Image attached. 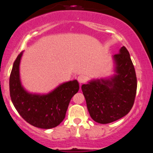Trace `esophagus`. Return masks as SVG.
<instances>
[{
    "mask_svg": "<svg viewBox=\"0 0 153 153\" xmlns=\"http://www.w3.org/2000/svg\"><path fill=\"white\" fill-rule=\"evenodd\" d=\"M77 80H78V82L80 84L81 83H84L86 81V77L84 75H79V76L77 77Z\"/></svg>",
    "mask_w": 153,
    "mask_h": 153,
    "instance_id": "obj_1",
    "label": "esophagus"
}]
</instances>
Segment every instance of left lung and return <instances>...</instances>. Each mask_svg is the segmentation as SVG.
I'll return each instance as SVG.
<instances>
[{"mask_svg":"<svg viewBox=\"0 0 153 153\" xmlns=\"http://www.w3.org/2000/svg\"><path fill=\"white\" fill-rule=\"evenodd\" d=\"M114 74L82 85L91 117L102 124L124 117L131 109L137 90V78L130 55L124 46L113 56Z\"/></svg>","mask_w":153,"mask_h":153,"instance_id":"8db88e82","label":"left lung"}]
</instances>
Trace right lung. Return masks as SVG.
Masks as SVG:
<instances>
[{
  "mask_svg": "<svg viewBox=\"0 0 153 153\" xmlns=\"http://www.w3.org/2000/svg\"><path fill=\"white\" fill-rule=\"evenodd\" d=\"M16 58L10 77V93L12 102L21 116L33 126L51 128L59 125L65 117L69 102L78 92L77 80L66 82L46 94H32L26 91L20 79L21 59Z\"/></svg>",
  "mask_w": 153,
  "mask_h": 153,
  "instance_id": "1",
  "label": "right lung"
}]
</instances>
